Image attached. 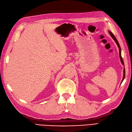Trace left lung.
<instances>
[{
    "instance_id": "1",
    "label": "left lung",
    "mask_w": 132,
    "mask_h": 132,
    "mask_svg": "<svg viewBox=\"0 0 132 132\" xmlns=\"http://www.w3.org/2000/svg\"><path fill=\"white\" fill-rule=\"evenodd\" d=\"M109 34H110V36H111V37H112V38L113 39L115 40V42H116V43H117V45H118V48H119V56H120V61H121V62H122V64H123V65H124V62H123V58H122V55H121V49H120V45H119V43H118V40H117V39H116V38L115 37L114 35H113V34L112 33L111 31H109ZM124 78H125V69H124V75H123V80H122V81H123V80H124Z\"/></svg>"
}]
</instances>
